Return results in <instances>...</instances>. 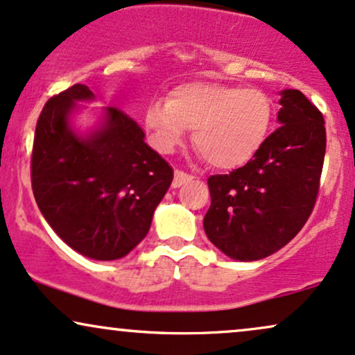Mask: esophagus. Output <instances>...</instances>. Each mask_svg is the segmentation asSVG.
<instances>
[{
	"mask_svg": "<svg viewBox=\"0 0 355 355\" xmlns=\"http://www.w3.org/2000/svg\"><path fill=\"white\" fill-rule=\"evenodd\" d=\"M193 181V176L191 174L184 173V171L176 169L174 171V179H173V187H181L182 184H187V182Z\"/></svg>",
	"mask_w": 355,
	"mask_h": 355,
	"instance_id": "obj_1",
	"label": "esophagus"
}]
</instances>
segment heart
Segmentation results:
<instances>
[{
    "instance_id": "obj_1",
    "label": "heart",
    "mask_w": 355,
    "mask_h": 355,
    "mask_svg": "<svg viewBox=\"0 0 355 355\" xmlns=\"http://www.w3.org/2000/svg\"><path fill=\"white\" fill-rule=\"evenodd\" d=\"M274 119V104L259 87L196 81L171 91L168 103L146 111V128L161 153L182 143L193 129V143L204 159L219 169L244 166L261 151Z\"/></svg>"
}]
</instances>
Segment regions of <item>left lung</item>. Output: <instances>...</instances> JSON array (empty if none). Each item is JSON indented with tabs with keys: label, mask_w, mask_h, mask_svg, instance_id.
<instances>
[{
	"label": "left lung",
	"mask_w": 355,
	"mask_h": 355,
	"mask_svg": "<svg viewBox=\"0 0 355 355\" xmlns=\"http://www.w3.org/2000/svg\"><path fill=\"white\" fill-rule=\"evenodd\" d=\"M281 123L243 168L207 179L204 231L237 261L268 257L294 239L314 209L326 156L324 116L297 89L282 91Z\"/></svg>",
	"instance_id": "obj_1"
}]
</instances>
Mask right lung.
I'll use <instances>...</instances> for the list:
<instances>
[{
  "label": "right lung",
  "instance_id": "add662e5",
  "mask_svg": "<svg viewBox=\"0 0 355 355\" xmlns=\"http://www.w3.org/2000/svg\"><path fill=\"white\" fill-rule=\"evenodd\" d=\"M83 99H93V93L74 85L44 104L33 141V194L69 248L91 259H119L148 234L154 209L173 182V168L118 107H107L103 129L78 137L68 116Z\"/></svg>",
  "mask_w": 355,
  "mask_h": 355
}]
</instances>
